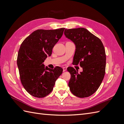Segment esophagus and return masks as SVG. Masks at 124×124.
I'll return each mask as SVG.
<instances>
[{
    "label": "esophagus",
    "instance_id": "obj_1",
    "mask_svg": "<svg viewBox=\"0 0 124 124\" xmlns=\"http://www.w3.org/2000/svg\"><path fill=\"white\" fill-rule=\"evenodd\" d=\"M62 69H63V72H65V71H66L67 70V68H66V67H63Z\"/></svg>",
    "mask_w": 124,
    "mask_h": 124
}]
</instances>
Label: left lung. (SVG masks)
I'll use <instances>...</instances> for the list:
<instances>
[{
    "label": "left lung",
    "mask_w": 124,
    "mask_h": 124,
    "mask_svg": "<svg viewBox=\"0 0 124 124\" xmlns=\"http://www.w3.org/2000/svg\"><path fill=\"white\" fill-rule=\"evenodd\" d=\"M64 34L76 46L73 64L80 63L83 68L80 73L72 67L67 69L71 74L70 91L79 98L88 97L97 91L104 77L106 55L103 43L84 28L66 29Z\"/></svg>",
    "instance_id": "1"
}]
</instances>
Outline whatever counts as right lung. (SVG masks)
Here are the masks:
<instances>
[{"label": "right lung", "mask_w": 124, "mask_h": 124, "mask_svg": "<svg viewBox=\"0 0 124 124\" xmlns=\"http://www.w3.org/2000/svg\"><path fill=\"white\" fill-rule=\"evenodd\" d=\"M65 28L38 29L27 37L18 51L17 65L23 87L30 95L43 98L52 91L62 69L45 67L43 62L61 38Z\"/></svg>", "instance_id": "1"}]
</instances>
